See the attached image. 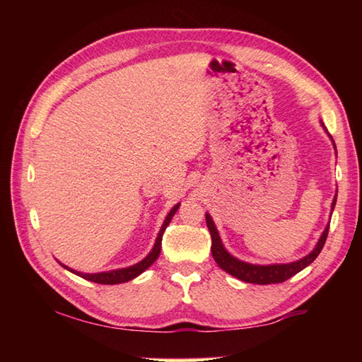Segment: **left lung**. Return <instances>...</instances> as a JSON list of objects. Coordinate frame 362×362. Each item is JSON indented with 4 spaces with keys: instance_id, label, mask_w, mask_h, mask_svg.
Returning <instances> with one entry per match:
<instances>
[{
    "instance_id": "8db88e82",
    "label": "left lung",
    "mask_w": 362,
    "mask_h": 362,
    "mask_svg": "<svg viewBox=\"0 0 362 362\" xmlns=\"http://www.w3.org/2000/svg\"><path fill=\"white\" fill-rule=\"evenodd\" d=\"M321 126L324 127V122H321ZM324 131L327 132L326 127H324ZM327 136L330 137L334 144V139L330 134L327 132ZM334 148H335V144H334ZM337 203V194L334 196V201L332 204H330V212L334 211ZM206 223H207V228L211 231V238H212V257L214 260H216L217 265L226 272L231 276H235L238 279L244 281V283H252V284H274V283H284L289 278H292L293 274H297L298 272H302L303 268H306L310 265L311 262H313L320 252L324 247V243H326V238H327V233H329V225L324 228L322 235L320 240H317L315 249L311 250L308 255L302 257L300 260L296 262H291V263H272V265H255V263H249V262H243L240 259H236L235 255H231L228 250L225 249L222 240H220V235H218V230L216 223H214V220L211 217V214L206 212Z\"/></svg>"
}]
</instances>
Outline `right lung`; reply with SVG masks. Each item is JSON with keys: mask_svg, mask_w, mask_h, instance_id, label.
<instances>
[{"mask_svg": "<svg viewBox=\"0 0 362 362\" xmlns=\"http://www.w3.org/2000/svg\"><path fill=\"white\" fill-rule=\"evenodd\" d=\"M180 207V203H177L173 209L169 211V214L164 218V222L161 225V230H159L158 236H156V241H155V246L148 252V255L142 259L140 262H137L136 265H131V267H126V268H116V269H108V272H100V273H81V272H76V269L69 268L64 263H60L65 269H69V272L78 274V276H81L88 281H93V283L97 284H121V283H127V281H131L134 278H137L139 274H142L146 268L151 267L155 260L159 257V252H161V241H163V235H164V230L168 228V225L170 223V220L175 216L177 209Z\"/></svg>", "mask_w": 362, "mask_h": 362, "instance_id": "obj_1", "label": "right lung"}]
</instances>
